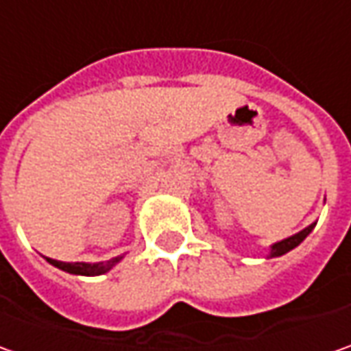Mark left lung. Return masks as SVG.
<instances>
[{"label": "left lung", "mask_w": 351, "mask_h": 351, "mask_svg": "<svg viewBox=\"0 0 351 351\" xmlns=\"http://www.w3.org/2000/svg\"><path fill=\"white\" fill-rule=\"evenodd\" d=\"M317 226V223L308 224L306 228H303L301 232H297V234L289 236V238H283V240H279L276 244H271L269 246V258H279V256H283V254H287L293 248H297L301 242H303L306 236L313 232V228Z\"/></svg>", "instance_id": "1"}]
</instances>
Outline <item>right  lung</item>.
<instances>
[{
    "label": "right lung",
    "mask_w": 351,
    "mask_h": 351,
    "mask_svg": "<svg viewBox=\"0 0 351 351\" xmlns=\"http://www.w3.org/2000/svg\"><path fill=\"white\" fill-rule=\"evenodd\" d=\"M123 260V256H117V258H111L107 262H97V263H88V262H58V260H52V258H47L48 263H52L54 267H58L66 274H72V276H103L107 274L109 269H113L117 263Z\"/></svg>",
    "instance_id": "1"
}]
</instances>
